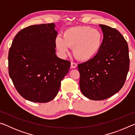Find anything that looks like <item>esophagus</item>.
Masks as SVG:
<instances>
[{
    "label": "esophagus",
    "mask_w": 135,
    "mask_h": 135,
    "mask_svg": "<svg viewBox=\"0 0 135 135\" xmlns=\"http://www.w3.org/2000/svg\"><path fill=\"white\" fill-rule=\"evenodd\" d=\"M77 64L75 63V62H71V67L73 68H76L77 67Z\"/></svg>",
    "instance_id": "esophagus-1"
}]
</instances>
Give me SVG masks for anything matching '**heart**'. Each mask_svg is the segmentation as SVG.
Segmentation results:
<instances>
[{
	"mask_svg": "<svg viewBox=\"0 0 135 135\" xmlns=\"http://www.w3.org/2000/svg\"><path fill=\"white\" fill-rule=\"evenodd\" d=\"M104 42L102 32L88 26L73 27L64 32L63 38L57 36L55 40L56 48L62 55L73 47L74 56L80 61L92 59L99 53Z\"/></svg>",
	"mask_w": 135,
	"mask_h": 135,
	"instance_id": "b5f03b06",
	"label": "heart"
}]
</instances>
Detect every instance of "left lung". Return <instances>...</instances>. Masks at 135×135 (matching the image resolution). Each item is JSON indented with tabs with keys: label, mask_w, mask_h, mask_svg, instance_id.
I'll list each match as a JSON object with an SVG mask.
<instances>
[{
	"label": "left lung",
	"mask_w": 135,
	"mask_h": 135,
	"mask_svg": "<svg viewBox=\"0 0 135 135\" xmlns=\"http://www.w3.org/2000/svg\"><path fill=\"white\" fill-rule=\"evenodd\" d=\"M104 35L97 55L78 65L81 93L89 99L100 100L118 92L124 85L129 70L126 40L115 28L100 24Z\"/></svg>",
	"instance_id": "1"
}]
</instances>
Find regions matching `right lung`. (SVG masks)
Segmentation results:
<instances>
[{
	"label": "right lung",
	"instance_id": "1",
	"mask_svg": "<svg viewBox=\"0 0 135 135\" xmlns=\"http://www.w3.org/2000/svg\"><path fill=\"white\" fill-rule=\"evenodd\" d=\"M54 23L33 25L17 34L9 51V74L20 95L45 103L58 94L70 62L56 55Z\"/></svg>",
	"mask_w": 135,
	"mask_h": 135
}]
</instances>
